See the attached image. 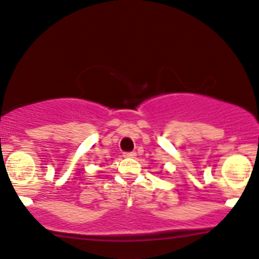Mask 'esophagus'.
Listing matches in <instances>:
<instances>
[{
  "mask_svg": "<svg viewBox=\"0 0 259 259\" xmlns=\"http://www.w3.org/2000/svg\"><path fill=\"white\" fill-rule=\"evenodd\" d=\"M123 155H124V158H135L136 153L135 152H125Z\"/></svg>",
  "mask_w": 259,
  "mask_h": 259,
  "instance_id": "34e87169",
  "label": "esophagus"
}]
</instances>
